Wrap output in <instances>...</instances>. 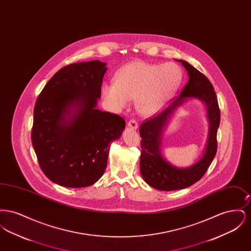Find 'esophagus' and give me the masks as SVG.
Masks as SVG:
<instances>
[{
    "label": "esophagus",
    "mask_w": 251,
    "mask_h": 251,
    "mask_svg": "<svg viewBox=\"0 0 251 251\" xmlns=\"http://www.w3.org/2000/svg\"><path fill=\"white\" fill-rule=\"evenodd\" d=\"M128 127L132 130H136L138 128V123L134 120H131L128 122Z\"/></svg>",
    "instance_id": "1"
}]
</instances>
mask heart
<instances>
[{
  "mask_svg": "<svg viewBox=\"0 0 251 251\" xmlns=\"http://www.w3.org/2000/svg\"><path fill=\"white\" fill-rule=\"evenodd\" d=\"M183 80V72L178 64H152L135 61L121 68L115 83H106L102 93L115 109L127 107L135 99L137 111L153 116L166 107L176 94Z\"/></svg>",
  "mask_w": 251,
  "mask_h": 251,
  "instance_id": "heart-1",
  "label": "heart"
}]
</instances>
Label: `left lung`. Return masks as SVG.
<instances>
[{
  "instance_id": "obj_1",
  "label": "left lung",
  "mask_w": 251,
  "mask_h": 251,
  "mask_svg": "<svg viewBox=\"0 0 251 251\" xmlns=\"http://www.w3.org/2000/svg\"><path fill=\"white\" fill-rule=\"evenodd\" d=\"M188 73V83L179 97L155 118L140 126L141 140L140 172L144 180L151 187L162 191H173L191 186L202 178L215 158L216 133L220 123V111L214 86L208 78L188 62L178 60ZM190 99L202 101L209 122L208 136L203 155L192 166L178 168L170 164L161 154V138L168 122L177 109Z\"/></svg>"
}]
</instances>
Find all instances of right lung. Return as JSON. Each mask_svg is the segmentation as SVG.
Instances as JSON below:
<instances>
[{
    "label": "right lung",
    "instance_id": "obj_1",
    "mask_svg": "<svg viewBox=\"0 0 251 251\" xmlns=\"http://www.w3.org/2000/svg\"><path fill=\"white\" fill-rule=\"evenodd\" d=\"M106 70L99 60L68 65L36 100L32 143L40 168L58 185L81 188L97 182L111 143L125 129L121 117L97 109Z\"/></svg>",
    "mask_w": 251,
    "mask_h": 251
}]
</instances>
